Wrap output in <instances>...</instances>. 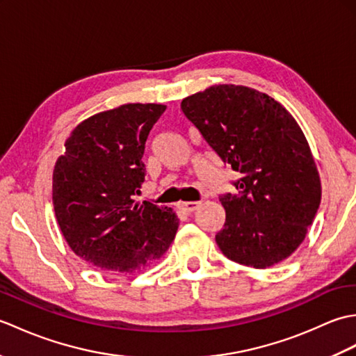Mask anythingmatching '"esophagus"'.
<instances>
[{
	"label": "esophagus",
	"instance_id": "34e87169",
	"mask_svg": "<svg viewBox=\"0 0 356 356\" xmlns=\"http://www.w3.org/2000/svg\"><path fill=\"white\" fill-rule=\"evenodd\" d=\"M199 205H200L199 202H179V209L184 211L186 214H190V213H194V211L199 208Z\"/></svg>",
	"mask_w": 356,
	"mask_h": 356
}]
</instances>
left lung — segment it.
<instances>
[{"label": "left lung", "instance_id": "obj_1", "mask_svg": "<svg viewBox=\"0 0 356 356\" xmlns=\"http://www.w3.org/2000/svg\"><path fill=\"white\" fill-rule=\"evenodd\" d=\"M184 115L214 153L240 172L220 195L226 218L216 243L229 260L266 269L303 243L321 202L306 136L282 104L259 90L211 86L185 97Z\"/></svg>", "mask_w": 356, "mask_h": 356}]
</instances>
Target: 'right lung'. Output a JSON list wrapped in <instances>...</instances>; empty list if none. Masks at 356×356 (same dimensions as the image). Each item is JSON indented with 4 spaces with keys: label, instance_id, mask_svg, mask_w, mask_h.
I'll use <instances>...</instances> for the list:
<instances>
[{
    "label": "right lung",
    "instance_id": "add662e5",
    "mask_svg": "<svg viewBox=\"0 0 356 356\" xmlns=\"http://www.w3.org/2000/svg\"><path fill=\"white\" fill-rule=\"evenodd\" d=\"M163 104H124L73 128L53 170L51 199L72 251L102 270L131 274L159 260L179 218L168 207L136 202L145 179L149 130Z\"/></svg>",
    "mask_w": 356,
    "mask_h": 356
}]
</instances>
